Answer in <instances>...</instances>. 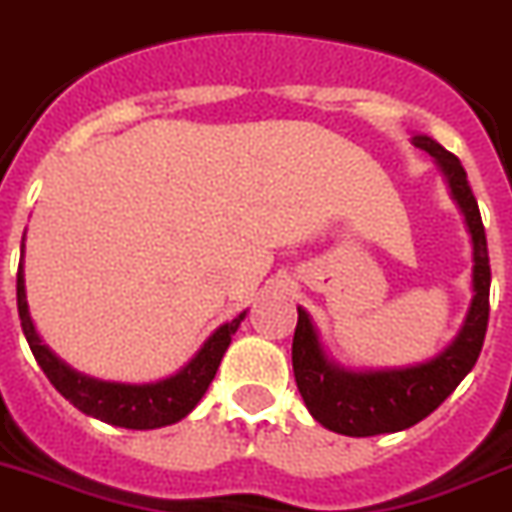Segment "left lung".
I'll use <instances>...</instances> for the list:
<instances>
[{"instance_id": "obj_1", "label": "left lung", "mask_w": 512, "mask_h": 512, "mask_svg": "<svg viewBox=\"0 0 512 512\" xmlns=\"http://www.w3.org/2000/svg\"><path fill=\"white\" fill-rule=\"evenodd\" d=\"M415 147L426 149L442 170L450 194L465 218L473 244V299L460 334L426 363L384 371H347L323 352L310 315L297 307L292 365L297 389L315 421L344 436H376L410 429L442 405L479 360L489 323V252L479 205L463 165L431 136H413Z\"/></svg>"}]
</instances>
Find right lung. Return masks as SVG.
<instances>
[{"label": "right lung", "mask_w": 512, "mask_h": 512, "mask_svg": "<svg viewBox=\"0 0 512 512\" xmlns=\"http://www.w3.org/2000/svg\"><path fill=\"white\" fill-rule=\"evenodd\" d=\"M23 249L26 247L20 244V255H23ZM18 313L20 326H23V334H26L36 363L41 365V371L47 373L54 389L65 400H70V405H76L81 413L112 423V426L144 431L170 426V423L186 418L197 407V402L205 397L207 386L213 384L215 371H218L220 360H223L228 344H231V336L236 334V328L244 321L247 310L236 315L234 321L223 323L176 376L162 378L155 384L99 381V378L73 371L70 365L62 363L60 357L41 342V336L36 334V326L31 321V313H28L23 257H20L18 268Z\"/></svg>", "instance_id": "right-lung-1"}]
</instances>
